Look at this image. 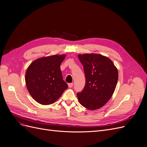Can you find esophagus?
Segmentation results:
<instances>
[{"label":"esophagus","mask_w":147,"mask_h":147,"mask_svg":"<svg viewBox=\"0 0 147 147\" xmlns=\"http://www.w3.org/2000/svg\"><path fill=\"white\" fill-rule=\"evenodd\" d=\"M68 86H69V88H72V86H73V83H69L68 84Z\"/></svg>","instance_id":"esophagus-1"}]
</instances>
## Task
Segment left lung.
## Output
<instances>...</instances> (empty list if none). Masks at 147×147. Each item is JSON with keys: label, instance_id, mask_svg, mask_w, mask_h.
Segmentation results:
<instances>
[{"label": "left lung", "instance_id": "8db88e82", "mask_svg": "<svg viewBox=\"0 0 147 147\" xmlns=\"http://www.w3.org/2000/svg\"><path fill=\"white\" fill-rule=\"evenodd\" d=\"M86 78L83 91L77 95L80 104L90 110L103 107L112 97L118 78V72L109 57L99 54L78 55Z\"/></svg>", "mask_w": 147, "mask_h": 147}]
</instances>
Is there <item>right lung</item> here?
Listing matches in <instances>:
<instances>
[{
	"instance_id": "right-lung-1",
	"label": "right lung",
	"mask_w": 147,
	"mask_h": 147,
	"mask_svg": "<svg viewBox=\"0 0 147 147\" xmlns=\"http://www.w3.org/2000/svg\"><path fill=\"white\" fill-rule=\"evenodd\" d=\"M65 55L42 57L34 61L26 70V87L32 98L42 105L53 104L68 88L60 65Z\"/></svg>"
}]
</instances>
